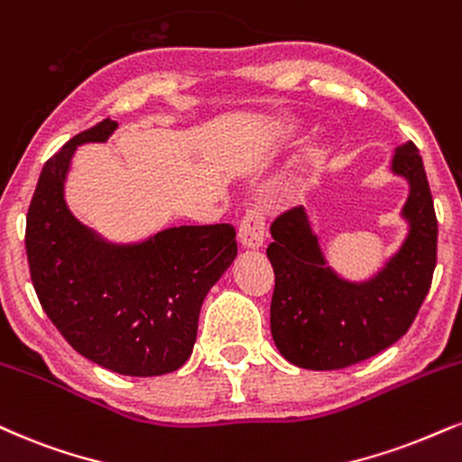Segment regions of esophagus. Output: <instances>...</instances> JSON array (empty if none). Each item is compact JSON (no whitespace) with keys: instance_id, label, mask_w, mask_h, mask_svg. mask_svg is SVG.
<instances>
[{"instance_id":"obj_1","label":"esophagus","mask_w":462,"mask_h":462,"mask_svg":"<svg viewBox=\"0 0 462 462\" xmlns=\"http://www.w3.org/2000/svg\"><path fill=\"white\" fill-rule=\"evenodd\" d=\"M264 232H266V224H264L263 208L249 207L245 213H243L241 224H238V238H241L243 247H249V249L263 247Z\"/></svg>"}]
</instances>
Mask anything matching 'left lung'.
Here are the masks:
<instances>
[{
  "mask_svg": "<svg viewBox=\"0 0 462 462\" xmlns=\"http://www.w3.org/2000/svg\"><path fill=\"white\" fill-rule=\"evenodd\" d=\"M392 170L411 185L402 210L411 230L400 252L365 284L331 273L303 208L286 210L271 224V333L299 368L340 370L385 351L409 331L424 303L437 264V215L413 142L396 150Z\"/></svg>",
  "mask_w": 462,
  "mask_h": 462,
  "instance_id": "1",
  "label": "left lung"
}]
</instances>
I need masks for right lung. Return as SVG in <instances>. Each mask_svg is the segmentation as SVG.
<instances>
[{
    "label": "right lung",
    "instance_id": "right-lung-1",
    "mask_svg": "<svg viewBox=\"0 0 462 462\" xmlns=\"http://www.w3.org/2000/svg\"><path fill=\"white\" fill-rule=\"evenodd\" d=\"M105 118L42 165L27 210L25 252L44 314L77 353L126 376L180 368L193 351L204 297L236 258L230 224L180 226L140 245L98 241L64 204V178L79 143L105 142Z\"/></svg>",
    "mask_w": 462,
    "mask_h": 462
}]
</instances>
